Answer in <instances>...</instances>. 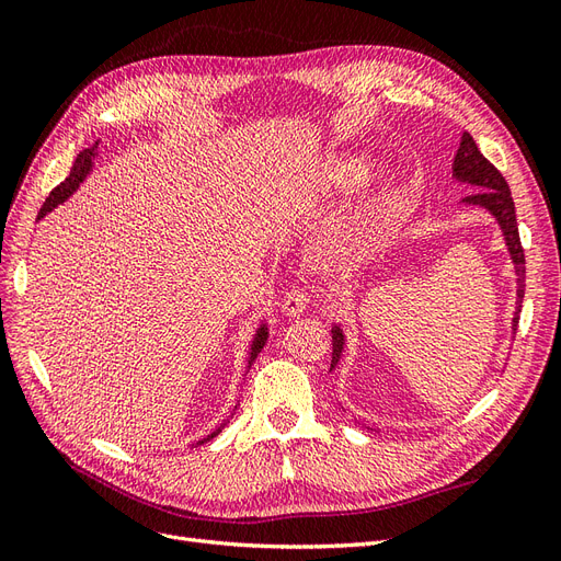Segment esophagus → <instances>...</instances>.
I'll return each mask as SVG.
<instances>
[{
	"label": "esophagus",
	"instance_id": "1",
	"mask_svg": "<svg viewBox=\"0 0 561 561\" xmlns=\"http://www.w3.org/2000/svg\"><path fill=\"white\" fill-rule=\"evenodd\" d=\"M309 307V295L304 290H290L285 293L283 301H280V313L285 318H297L304 313V309Z\"/></svg>",
	"mask_w": 561,
	"mask_h": 561
}]
</instances>
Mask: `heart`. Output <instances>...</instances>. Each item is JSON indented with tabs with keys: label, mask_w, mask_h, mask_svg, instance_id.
<instances>
[{
	"label": "heart",
	"mask_w": 561,
	"mask_h": 561,
	"mask_svg": "<svg viewBox=\"0 0 561 561\" xmlns=\"http://www.w3.org/2000/svg\"><path fill=\"white\" fill-rule=\"evenodd\" d=\"M367 175V161L365 157H342L332 161L325 171H322V184H325V190H334V192H344L351 190V186L358 184L363 178Z\"/></svg>",
	"instance_id": "b5f03b06"
}]
</instances>
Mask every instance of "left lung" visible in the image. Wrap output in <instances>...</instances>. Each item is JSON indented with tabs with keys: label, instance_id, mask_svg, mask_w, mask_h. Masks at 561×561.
Returning <instances> with one entry per match:
<instances>
[{
	"label": "left lung",
	"instance_id": "left-lung-1",
	"mask_svg": "<svg viewBox=\"0 0 561 561\" xmlns=\"http://www.w3.org/2000/svg\"><path fill=\"white\" fill-rule=\"evenodd\" d=\"M451 180L454 182H461V184H470L474 186L478 192H472L470 196L461 198L463 206H472V208H480L484 213H489L491 217L496 219V225L503 233V241L507 248V254H511V262H513V274H515V313L511 320V334H515L517 330V320H519V311H522V299H524V250L519 243V229H517V217H515V203L511 196V186L503 180V175L496 171L494 165H491L484 157L482 151L474 145V140L470 138L468 133L461 135V145L456 149V157L451 163ZM332 365H330V375L339 367L344 358V351H346V332L342 322H334L332 320ZM342 407V404H339ZM342 412H346L342 407ZM355 426L367 428V431H375L367 423L358 421V419H351Z\"/></svg>",
	"mask_w": 561,
	"mask_h": 561
}]
</instances>
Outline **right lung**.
<instances>
[{"label": "right lung", "mask_w": 561, "mask_h": 561, "mask_svg": "<svg viewBox=\"0 0 561 561\" xmlns=\"http://www.w3.org/2000/svg\"><path fill=\"white\" fill-rule=\"evenodd\" d=\"M100 154H103V149H100V140H98L93 147L79 151V157H77V161H75V165H72L70 175H67V178L56 186V190L48 194V198L44 201V206H42V210H39V215H37V222H39V219H44L50 210H56L58 206H62V203H65L67 198H70L83 182H87V180L91 178V173H93V168H95ZM266 339H268V322H266V318H262L260 325L254 328V334H252V339H250L248 358H245V375L250 371L252 363L257 360V355L262 353V348H264V344H266ZM245 375H243V377H245ZM239 402H241V400H239ZM239 402H236V407H233V412L229 414V419L236 414V410H239ZM229 419H225L213 433H208L206 437H201L198 443H194L192 447H198V445H203V443H210L213 437H217L219 433H222V428L227 426Z\"/></svg>", "instance_id": "1"}]
</instances>
